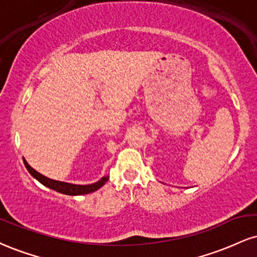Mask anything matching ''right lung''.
I'll use <instances>...</instances> for the list:
<instances>
[{"label": "right lung", "instance_id": "right-lung-1", "mask_svg": "<svg viewBox=\"0 0 257 257\" xmlns=\"http://www.w3.org/2000/svg\"><path fill=\"white\" fill-rule=\"evenodd\" d=\"M24 164L25 166H26L27 171H29L30 174L37 179V181H39L40 183L45 185V187L50 188L52 190H56L58 193L66 194V195H83V194L93 193V191L98 190L99 188L103 187V185L107 182V179H109V177H103L100 181L97 182V183L88 184V185L70 184V183H66V182L55 181V179L45 177V176H43L42 174H39V172H37L35 169L31 168L25 159H24Z\"/></svg>", "mask_w": 257, "mask_h": 257}]
</instances>
